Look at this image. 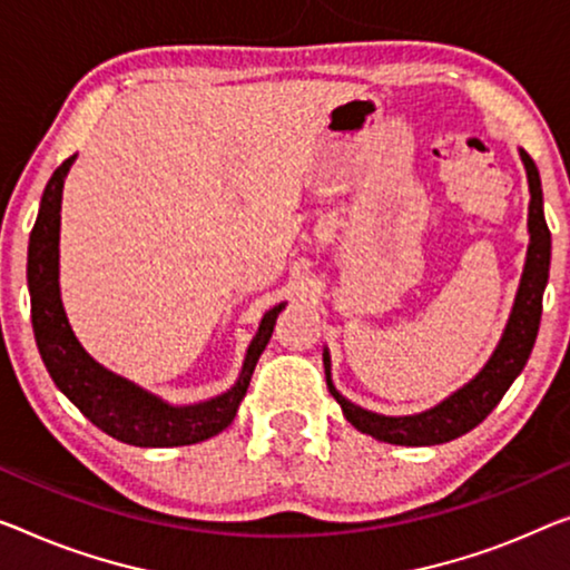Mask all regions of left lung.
Wrapping results in <instances>:
<instances>
[{
  "mask_svg": "<svg viewBox=\"0 0 570 570\" xmlns=\"http://www.w3.org/2000/svg\"><path fill=\"white\" fill-rule=\"evenodd\" d=\"M520 158L528 171L530 184V209H528V258H524V271L520 278V288H517L514 307L509 312L507 327L502 340L491 353L475 376L463 384L458 392L445 396L443 402L430 406V410L417 414H379L363 406L353 404L337 392L333 384V363H330V351H322V363H325V379L330 394L343 410L345 420L361 430L363 435H371L381 440V443L392 445H406V448H422V445H440L450 443V440L465 435L475 424H481L489 417L491 410L502 402L507 389L512 381L520 376L524 363H528L534 337L540 330V314H542V292L548 286V271H550V230L546 223V212H542V186L540 174L534 160L520 148Z\"/></svg>",
  "mask_w": 570,
  "mask_h": 570,
  "instance_id": "obj_1",
  "label": "left lung"
}]
</instances>
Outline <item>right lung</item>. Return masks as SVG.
I'll return each instance as SVG.
<instances>
[{
    "mask_svg": "<svg viewBox=\"0 0 570 570\" xmlns=\"http://www.w3.org/2000/svg\"><path fill=\"white\" fill-rule=\"evenodd\" d=\"M76 156L63 160L42 191L36 227L28 248V286L32 333L56 386L79 406L83 417L109 438L135 448H178L215 438L235 420L261 353L274 333L278 312L286 302L263 314L258 333L250 340L235 384L225 394L199 404H168L146 389L117 376L83 351L68 325L61 286H58V237H61L63 181Z\"/></svg>",
    "mask_w": 570,
    "mask_h": 570,
    "instance_id": "add662e5",
    "label": "right lung"
}]
</instances>
